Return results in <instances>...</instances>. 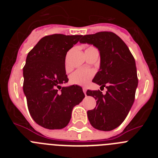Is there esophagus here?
<instances>
[{
  "mask_svg": "<svg viewBox=\"0 0 158 158\" xmlns=\"http://www.w3.org/2000/svg\"><path fill=\"white\" fill-rule=\"evenodd\" d=\"M83 92H84V93H85V95L86 96V89L85 88H83Z\"/></svg>",
  "mask_w": 158,
  "mask_h": 158,
  "instance_id": "obj_1",
  "label": "esophagus"
}]
</instances>
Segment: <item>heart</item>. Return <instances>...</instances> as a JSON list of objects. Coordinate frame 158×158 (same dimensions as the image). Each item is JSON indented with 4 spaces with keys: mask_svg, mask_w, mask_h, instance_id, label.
I'll use <instances>...</instances> for the list:
<instances>
[{
    "mask_svg": "<svg viewBox=\"0 0 158 158\" xmlns=\"http://www.w3.org/2000/svg\"><path fill=\"white\" fill-rule=\"evenodd\" d=\"M93 76V72L89 69H79L73 73L70 76V82L77 85H86Z\"/></svg>",
    "mask_w": 158,
    "mask_h": 158,
    "instance_id": "b5f03b06",
    "label": "heart"
}]
</instances>
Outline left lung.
<instances>
[{
	"instance_id": "1",
	"label": "left lung",
	"mask_w": 158,
	"mask_h": 158,
	"mask_svg": "<svg viewBox=\"0 0 158 158\" xmlns=\"http://www.w3.org/2000/svg\"><path fill=\"white\" fill-rule=\"evenodd\" d=\"M80 43L98 49L100 69L93 81L107 89L106 94L100 90L87 91V96L94 97L98 106L88 111V118L96 129L112 131L123 122L135 101L139 83L135 58L126 43L113 32L86 35Z\"/></svg>"
}]
</instances>
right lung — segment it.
<instances>
[{"label": "right lung", "instance_id": "1", "mask_svg": "<svg viewBox=\"0 0 158 158\" xmlns=\"http://www.w3.org/2000/svg\"><path fill=\"white\" fill-rule=\"evenodd\" d=\"M81 36H45L27 54L23 69V93L32 118L43 127H65L73 107L85 98L81 86L62 87L69 81L65 74V55Z\"/></svg>", "mask_w": 158, "mask_h": 158}]
</instances>
